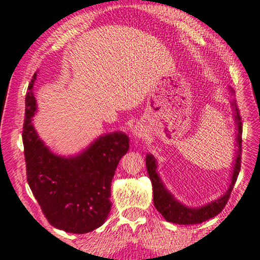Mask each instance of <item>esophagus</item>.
Masks as SVG:
<instances>
[{
    "instance_id": "obj_1",
    "label": "esophagus",
    "mask_w": 260,
    "mask_h": 260,
    "mask_svg": "<svg viewBox=\"0 0 260 260\" xmlns=\"http://www.w3.org/2000/svg\"><path fill=\"white\" fill-rule=\"evenodd\" d=\"M133 134H134V136H136V137H142V136H143L142 127H139V125L138 126L136 125L135 129L133 130Z\"/></svg>"
}]
</instances>
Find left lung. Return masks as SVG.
Returning a JSON list of instances; mask_svg holds the SVG:
<instances>
[{"label":"left lung","mask_w":260,"mask_h":260,"mask_svg":"<svg viewBox=\"0 0 260 260\" xmlns=\"http://www.w3.org/2000/svg\"><path fill=\"white\" fill-rule=\"evenodd\" d=\"M234 109V117L237 126V138L236 146L238 147L235 155V161L233 167V174H231V183L229 185L226 193L215 201L208 203V205L200 207V208H189L183 206L174 199L169 190L165 188L160 177L157 173V161L152 154H146V169L149 173L150 180L152 182L153 188V202L154 207L160 213L166 221L175 223V224H198L215 217L224 208L228 200L230 198L231 190H233L235 183H236L237 177L241 171V158H242V117L239 115V110L236 105V101L231 102Z\"/></svg>","instance_id":"8db88e82"}]
</instances>
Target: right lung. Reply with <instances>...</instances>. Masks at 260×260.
I'll return each instance as SVG.
<instances>
[{
	"label": "right lung",
	"mask_w": 260,
	"mask_h": 260,
	"mask_svg": "<svg viewBox=\"0 0 260 260\" xmlns=\"http://www.w3.org/2000/svg\"><path fill=\"white\" fill-rule=\"evenodd\" d=\"M34 74L25 96L23 125L26 179L51 225L73 234L101 226L110 213V186L115 171L129 150L123 133L107 134L74 157L51 152L38 137L31 118L37 110Z\"/></svg>",
	"instance_id": "add662e5"
}]
</instances>
